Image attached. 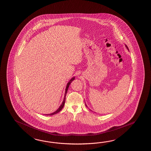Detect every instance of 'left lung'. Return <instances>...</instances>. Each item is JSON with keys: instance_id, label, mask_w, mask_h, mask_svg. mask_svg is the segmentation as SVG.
<instances>
[{"instance_id": "obj_1", "label": "left lung", "mask_w": 151, "mask_h": 151, "mask_svg": "<svg viewBox=\"0 0 151 151\" xmlns=\"http://www.w3.org/2000/svg\"><path fill=\"white\" fill-rule=\"evenodd\" d=\"M126 47L127 48V49H128V47H127V46L126 45ZM128 50H129V49H128ZM85 105H86V104H85ZM86 106H87V105H86Z\"/></svg>"}]
</instances>
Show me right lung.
<instances>
[{"instance_id": "add662e5", "label": "right lung", "mask_w": 151, "mask_h": 151, "mask_svg": "<svg viewBox=\"0 0 151 151\" xmlns=\"http://www.w3.org/2000/svg\"><path fill=\"white\" fill-rule=\"evenodd\" d=\"M74 80V77L72 78L71 79H70V81H68V83H67V84L66 88V90H65V97H64V98H63V102L62 103V104H61V105H60V107L59 108V109H58L56 111H55V112H53V113H52V114H47V115H54V114H57L58 112H60V111L61 110V109L63 108V106L65 105V100H66V95L67 92V90H68V87H69V86H70V83H72V81Z\"/></svg>"}]
</instances>
